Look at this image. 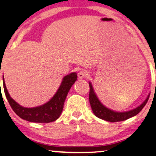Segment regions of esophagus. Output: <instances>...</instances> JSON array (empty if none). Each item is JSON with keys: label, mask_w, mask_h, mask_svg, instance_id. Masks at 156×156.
<instances>
[{"label": "esophagus", "mask_w": 156, "mask_h": 156, "mask_svg": "<svg viewBox=\"0 0 156 156\" xmlns=\"http://www.w3.org/2000/svg\"><path fill=\"white\" fill-rule=\"evenodd\" d=\"M89 76V73L86 70H81L78 73V78L83 79V78H87Z\"/></svg>", "instance_id": "obj_1"}]
</instances>
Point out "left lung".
I'll use <instances>...</instances> for the list:
<instances>
[{"instance_id":"left-lung-1","label":"left lung","mask_w":156,"mask_h":156,"mask_svg":"<svg viewBox=\"0 0 156 156\" xmlns=\"http://www.w3.org/2000/svg\"><path fill=\"white\" fill-rule=\"evenodd\" d=\"M89 103H90L91 108H92L93 113L97 117L100 118V119H103V120L111 122H120L124 121L126 119H129V118L134 117L136 114H139V112L142 110L144 105L147 103L148 99L150 98V94L147 96V99L143 102L141 104L138 106L137 108L133 109V110L128 111V112H114V111L111 110L106 107L104 106L101 101L98 100V97H97L95 92H94V89H93L92 83L89 82Z\"/></svg>"}]
</instances>
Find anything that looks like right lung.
I'll list each match as a JSON object with an SVG mask.
<instances>
[{
	"label": "right lung",
	"instance_id": "right-lung-1",
	"mask_svg": "<svg viewBox=\"0 0 156 156\" xmlns=\"http://www.w3.org/2000/svg\"><path fill=\"white\" fill-rule=\"evenodd\" d=\"M77 78L78 76L76 73H72L64 76L59 88L54 96L44 105L34 108H26L21 106L11 98L7 91L3 76V84L5 94L9 103L17 115L25 120L31 122L48 123L55 121L60 117L68 92Z\"/></svg>",
	"mask_w": 156,
	"mask_h": 156
}]
</instances>
